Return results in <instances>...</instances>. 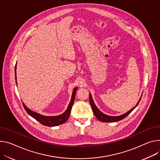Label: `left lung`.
<instances>
[{"instance_id": "8db88e82", "label": "left lung", "mask_w": 160, "mask_h": 160, "mask_svg": "<svg viewBox=\"0 0 160 160\" xmlns=\"http://www.w3.org/2000/svg\"><path fill=\"white\" fill-rule=\"evenodd\" d=\"M141 98H142V96L140 97V98L139 99L138 103H137V105L133 107L132 108L131 110H129L128 112H127L126 113L122 114V115H119V116H110V115H106L105 113H103V112H101L98 108V107L96 106L94 101H93V99H92V95L91 93H89V101H90V104H91V108H92V110L96 116V118L100 121L101 122H117V121H119L123 119H124L126 117H127V116L132 112L137 107V105H138L141 99Z\"/></svg>"}]
</instances>
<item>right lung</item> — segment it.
<instances>
[{
    "instance_id": "1",
    "label": "right lung",
    "mask_w": 160,
    "mask_h": 160,
    "mask_svg": "<svg viewBox=\"0 0 160 160\" xmlns=\"http://www.w3.org/2000/svg\"><path fill=\"white\" fill-rule=\"evenodd\" d=\"M16 69H17V64L15 66V71H14V72H15V80H16V83H17V85ZM77 89H78L77 87H76L75 88H74L73 91H72V92L71 101L69 102V104L68 105V107L66 110L63 113H62L61 115H56V116L42 115H41L39 113L32 111L29 108H28L23 103H23V107H24L25 110H26V112H27V113L29 115H31L32 118H33L34 119H35L36 120L39 121L42 125L47 126H50V127L59 126V125H61V124L64 123L65 122H66V121L69 119L70 112H71V108L72 107V105H73V102H74V100H75V95H76Z\"/></svg>"
}]
</instances>
